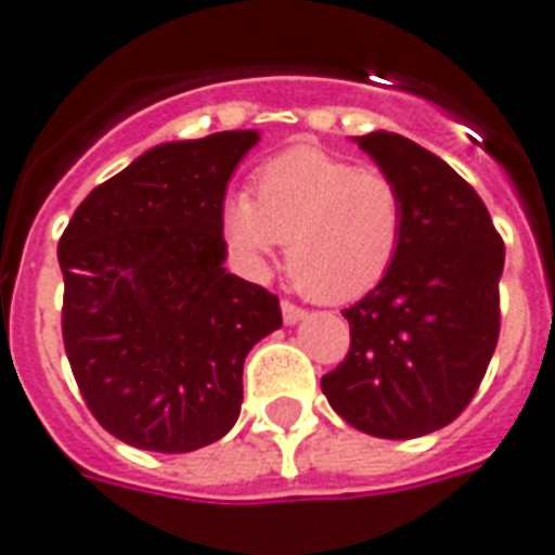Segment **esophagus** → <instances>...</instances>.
I'll return each mask as SVG.
<instances>
[{
  "label": "esophagus",
  "instance_id": "1",
  "mask_svg": "<svg viewBox=\"0 0 555 555\" xmlns=\"http://www.w3.org/2000/svg\"><path fill=\"white\" fill-rule=\"evenodd\" d=\"M281 309H283V321H286V323H298V321H304V318H306L304 306L292 304V300H283Z\"/></svg>",
  "mask_w": 555,
  "mask_h": 555
}]
</instances>
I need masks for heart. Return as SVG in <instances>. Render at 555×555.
I'll use <instances>...</instances> for the list:
<instances>
[{"label": "heart", "mask_w": 555, "mask_h": 555, "mask_svg": "<svg viewBox=\"0 0 555 555\" xmlns=\"http://www.w3.org/2000/svg\"><path fill=\"white\" fill-rule=\"evenodd\" d=\"M225 237L263 269L278 243L298 289L323 304L372 292L396 263L406 229V197L396 177L298 145L266 159L255 194L225 206Z\"/></svg>", "instance_id": "heart-1"}]
</instances>
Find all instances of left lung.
Masks as SVG:
<instances>
[{"mask_svg":"<svg viewBox=\"0 0 555 555\" xmlns=\"http://www.w3.org/2000/svg\"><path fill=\"white\" fill-rule=\"evenodd\" d=\"M358 143L401 185L406 229L387 278L344 309L349 352L321 389L366 436L418 438L459 418L490 366L504 241L444 159L392 131Z\"/></svg>","mask_w":555,"mask_h":555,"instance_id":"left-lung-1","label":"left lung"}]
</instances>
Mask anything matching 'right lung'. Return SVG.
I'll use <instances>...</instances> for the list:
<instances>
[{"label": "right lung", "instance_id": "1", "mask_svg": "<svg viewBox=\"0 0 555 555\" xmlns=\"http://www.w3.org/2000/svg\"><path fill=\"white\" fill-rule=\"evenodd\" d=\"M257 131L157 145L79 203L60 237L62 344L88 410L152 453H192L241 415L243 361L281 300L223 269L225 183Z\"/></svg>", "mask_w": 555, "mask_h": 555}]
</instances>
